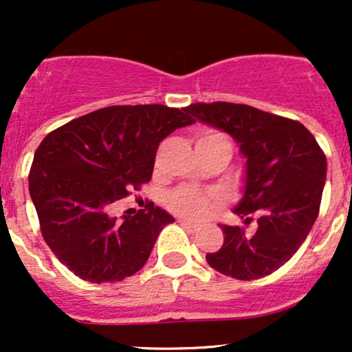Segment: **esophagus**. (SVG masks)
<instances>
[{"instance_id": "1", "label": "esophagus", "mask_w": 352, "mask_h": 352, "mask_svg": "<svg viewBox=\"0 0 352 352\" xmlns=\"http://www.w3.org/2000/svg\"><path fill=\"white\" fill-rule=\"evenodd\" d=\"M179 223L182 225V227L192 230V232H195V230H199V225L193 223V221H190V220H185V218H179Z\"/></svg>"}]
</instances>
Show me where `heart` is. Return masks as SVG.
<instances>
[{
    "label": "heart",
    "mask_w": 352,
    "mask_h": 352,
    "mask_svg": "<svg viewBox=\"0 0 352 352\" xmlns=\"http://www.w3.org/2000/svg\"><path fill=\"white\" fill-rule=\"evenodd\" d=\"M213 137H223L221 134L210 132L201 139H213ZM220 201V195L213 190L201 192V190L192 187H179L173 188L165 195V205L173 213H179L182 217L188 218H201L212 210Z\"/></svg>",
    "instance_id": "1"
}]
</instances>
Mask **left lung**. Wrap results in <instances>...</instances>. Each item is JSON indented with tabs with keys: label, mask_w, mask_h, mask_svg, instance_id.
Returning <instances> with one entry per match:
<instances>
[{
	"label": "left lung",
	"mask_w": 352,
	"mask_h": 352,
	"mask_svg": "<svg viewBox=\"0 0 352 352\" xmlns=\"http://www.w3.org/2000/svg\"><path fill=\"white\" fill-rule=\"evenodd\" d=\"M195 119L228 132L246 157L245 195L233 210L256 232L220 225L223 245L207 253L213 270L236 280H258L281 268L316 221L326 182V155L298 120L233 102H197Z\"/></svg>",
	"instance_id": "8db88e82"
}]
</instances>
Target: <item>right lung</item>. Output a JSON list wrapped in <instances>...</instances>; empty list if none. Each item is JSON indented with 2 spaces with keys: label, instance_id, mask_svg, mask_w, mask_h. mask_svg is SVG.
Returning <instances> with one entry per match:
<instances>
[{
  "label": "right lung",
  "instance_id": "obj_1",
  "mask_svg": "<svg viewBox=\"0 0 352 352\" xmlns=\"http://www.w3.org/2000/svg\"><path fill=\"white\" fill-rule=\"evenodd\" d=\"M193 122L187 107L109 106L44 137L31 165L30 193L44 241L76 276L122 281L145 265L173 218L153 204L120 221L109 210L151 182L159 144Z\"/></svg>",
  "mask_w": 352,
  "mask_h": 352
}]
</instances>
